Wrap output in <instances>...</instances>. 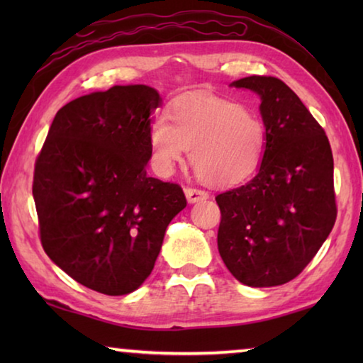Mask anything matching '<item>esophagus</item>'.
<instances>
[{"mask_svg":"<svg viewBox=\"0 0 363 363\" xmlns=\"http://www.w3.org/2000/svg\"><path fill=\"white\" fill-rule=\"evenodd\" d=\"M186 196H187L189 203H195V201L210 199V194H208L206 190H201V189L187 187V189H186Z\"/></svg>","mask_w":363,"mask_h":363,"instance_id":"34e87169","label":"esophagus"}]
</instances>
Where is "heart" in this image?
I'll return each mask as SVG.
<instances>
[{
  "mask_svg": "<svg viewBox=\"0 0 363 363\" xmlns=\"http://www.w3.org/2000/svg\"><path fill=\"white\" fill-rule=\"evenodd\" d=\"M153 169L171 176L186 152L196 176L211 186H233L255 173L266 152V128L240 104L216 96H182L149 126Z\"/></svg>",
  "mask_w": 363,
  "mask_h": 363,
  "instance_id": "b5f03b06",
  "label": "heart"
}]
</instances>
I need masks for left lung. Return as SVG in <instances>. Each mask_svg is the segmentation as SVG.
I'll list each match as a JSON object with an SVG mask.
<instances>
[{
  "mask_svg": "<svg viewBox=\"0 0 363 363\" xmlns=\"http://www.w3.org/2000/svg\"><path fill=\"white\" fill-rule=\"evenodd\" d=\"M232 86L259 94L266 152L253 179L216 196L219 255L243 285H284L335 225L333 153L323 128L281 79L253 75Z\"/></svg>",
  "mask_w": 363,
  "mask_h": 363,
  "instance_id": "1",
  "label": "left lung"
}]
</instances>
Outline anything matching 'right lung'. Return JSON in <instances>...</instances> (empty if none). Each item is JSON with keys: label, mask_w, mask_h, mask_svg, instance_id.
Returning a JSON list of instances; mask_svg holds the SVG:
<instances>
[{"label": "right lung", "mask_w": 363, "mask_h": 363, "mask_svg": "<svg viewBox=\"0 0 363 363\" xmlns=\"http://www.w3.org/2000/svg\"><path fill=\"white\" fill-rule=\"evenodd\" d=\"M150 86H113L59 110L35 162L43 250L78 284L110 296L149 277L167 227L187 205L179 184L147 176Z\"/></svg>", "instance_id": "right-lung-1"}]
</instances>
